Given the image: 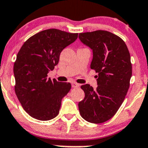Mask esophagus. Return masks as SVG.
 <instances>
[{"mask_svg": "<svg viewBox=\"0 0 148 148\" xmlns=\"http://www.w3.org/2000/svg\"><path fill=\"white\" fill-rule=\"evenodd\" d=\"M79 86H80V85L77 83H76V82H73L72 83V87H78Z\"/></svg>", "mask_w": 148, "mask_h": 148, "instance_id": "obj_1", "label": "esophagus"}]
</instances>
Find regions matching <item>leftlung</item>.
Masks as SVG:
<instances>
[{"instance_id": "1", "label": "left lung", "mask_w": 148, "mask_h": 148, "mask_svg": "<svg viewBox=\"0 0 148 148\" xmlns=\"http://www.w3.org/2000/svg\"><path fill=\"white\" fill-rule=\"evenodd\" d=\"M80 41L92 49L91 69L97 73L96 89L81 86L85 98L78 103L81 116L92 123L112 118L124 100L130 86L132 64L124 41L105 30L79 34Z\"/></svg>"}]
</instances>
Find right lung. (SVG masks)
Segmentation results:
<instances>
[{
    "mask_svg": "<svg viewBox=\"0 0 148 148\" xmlns=\"http://www.w3.org/2000/svg\"><path fill=\"white\" fill-rule=\"evenodd\" d=\"M78 33L49 29L32 36L22 46L13 67L15 92L25 111L32 118L49 121L59 113L62 98L70 82L47 78L59 61L63 49L77 39Z\"/></svg>",
    "mask_w": 148,
    "mask_h": 148,
    "instance_id": "right-lung-1",
    "label": "right lung"
}]
</instances>
